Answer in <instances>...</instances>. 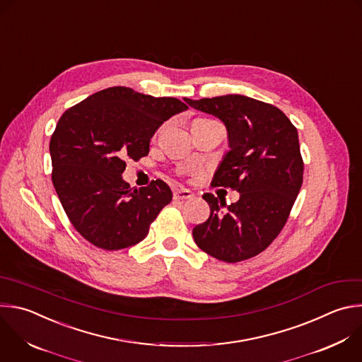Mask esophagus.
<instances>
[{"label":"esophagus","mask_w":362,"mask_h":362,"mask_svg":"<svg viewBox=\"0 0 362 362\" xmlns=\"http://www.w3.org/2000/svg\"><path fill=\"white\" fill-rule=\"evenodd\" d=\"M193 197V193L187 189H176L173 192V199L175 200H187V199H192Z\"/></svg>","instance_id":"1"}]
</instances>
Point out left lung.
Returning a JSON list of instances; mask_svg holds the SVG:
<instances>
[{
  "label": "left lung",
  "instance_id": "left-lung-1",
  "mask_svg": "<svg viewBox=\"0 0 362 362\" xmlns=\"http://www.w3.org/2000/svg\"><path fill=\"white\" fill-rule=\"evenodd\" d=\"M185 100L224 124L228 152L211 186L240 193L231 204L211 193L203 194L210 216L193 228L194 242L204 253L226 263L255 257L284 227L303 185L297 129L279 107L249 96Z\"/></svg>",
  "mask_w": 362,
  "mask_h": 362
}]
</instances>
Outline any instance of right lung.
<instances>
[{
    "label": "right lung",
    "mask_w": 362,
    "mask_h": 362,
    "mask_svg": "<svg viewBox=\"0 0 362 362\" xmlns=\"http://www.w3.org/2000/svg\"><path fill=\"white\" fill-rule=\"evenodd\" d=\"M187 105L125 86L99 90L64 112L49 142L52 183L76 231L103 250L131 247L170 203L160 179L131 187L127 159L139 160L159 127Z\"/></svg>",
    "instance_id": "obj_1"
}]
</instances>
